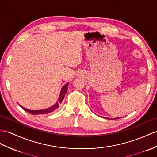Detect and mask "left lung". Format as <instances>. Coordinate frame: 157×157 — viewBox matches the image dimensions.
<instances>
[{
	"label": "left lung",
	"mask_w": 157,
	"mask_h": 157,
	"mask_svg": "<svg viewBox=\"0 0 157 157\" xmlns=\"http://www.w3.org/2000/svg\"><path fill=\"white\" fill-rule=\"evenodd\" d=\"M118 118H114V119H118ZM112 119V118H111Z\"/></svg>",
	"instance_id": "8db88e82"
}]
</instances>
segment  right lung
Masks as SVG:
<instances>
[{
	"instance_id": "obj_1",
	"label": "right lung",
	"mask_w": 157,
	"mask_h": 157,
	"mask_svg": "<svg viewBox=\"0 0 157 157\" xmlns=\"http://www.w3.org/2000/svg\"><path fill=\"white\" fill-rule=\"evenodd\" d=\"M69 82L67 83L65 85L63 86L62 89H61L60 91V96L59 98L58 99V101L56 102V104H55L53 106H51V107L47 108L46 109H43V110H29V109H26L24 107H22V106H20L22 109H23L25 111L28 112L30 114H48L50 113H52L53 111H55V110L58 109V107L59 106L61 102H62L63 100L64 99V96H65V94L67 93V92L68 90V85Z\"/></svg>"
}]
</instances>
